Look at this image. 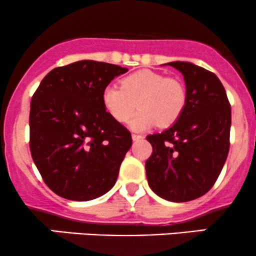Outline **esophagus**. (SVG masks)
Here are the masks:
<instances>
[{
	"label": "esophagus",
	"mask_w": 256,
	"mask_h": 256,
	"mask_svg": "<svg viewBox=\"0 0 256 256\" xmlns=\"http://www.w3.org/2000/svg\"><path fill=\"white\" fill-rule=\"evenodd\" d=\"M142 136H140V134H132V140H134V142H136V140H142Z\"/></svg>",
	"instance_id": "1"
}]
</instances>
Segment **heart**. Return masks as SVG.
Wrapping results in <instances>:
<instances>
[{"instance_id":"b5f03b06","label":"heart","mask_w":256,"mask_h":256,"mask_svg":"<svg viewBox=\"0 0 256 256\" xmlns=\"http://www.w3.org/2000/svg\"><path fill=\"white\" fill-rule=\"evenodd\" d=\"M102 102L118 122H128L138 106L140 110L130 126L134 131H143L156 124L162 128L174 124L185 108L186 91L178 79L140 70L122 78L120 88L108 85L102 94Z\"/></svg>"}]
</instances>
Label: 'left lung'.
Segmentation results:
<instances>
[{"mask_svg": "<svg viewBox=\"0 0 256 256\" xmlns=\"http://www.w3.org/2000/svg\"><path fill=\"white\" fill-rule=\"evenodd\" d=\"M183 74L186 104L177 122L146 136L152 154L146 162L150 189L171 202H188L210 192L230 148L231 106L219 78L186 61L166 64Z\"/></svg>", "mask_w": 256, "mask_h": 256, "instance_id": "1", "label": "left lung"}]
</instances>
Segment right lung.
<instances>
[{"instance_id": "1", "label": "right lung", "mask_w": 256, "mask_h": 256, "mask_svg": "<svg viewBox=\"0 0 256 256\" xmlns=\"http://www.w3.org/2000/svg\"><path fill=\"white\" fill-rule=\"evenodd\" d=\"M125 67L82 60L52 70L30 106V150L56 195L90 201L116 184L131 134L106 110L102 94Z\"/></svg>"}]
</instances>
